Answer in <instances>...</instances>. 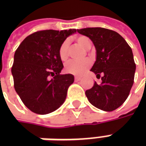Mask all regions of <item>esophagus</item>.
Wrapping results in <instances>:
<instances>
[{
	"instance_id": "obj_1",
	"label": "esophagus",
	"mask_w": 146,
	"mask_h": 146,
	"mask_svg": "<svg viewBox=\"0 0 146 146\" xmlns=\"http://www.w3.org/2000/svg\"><path fill=\"white\" fill-rule=\"evenodd\" d=\"M80 79H81V77H80V76H75V81H79Z\"/></svg>"
}]
</instances>
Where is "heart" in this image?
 I'll return each mask as SVG.
<instances>
[{
  "mask_svg": "<svg viewBox=\"0 0 146 146\" xmlns=\"http://www.w3.org/2000/svg\"><path fill=\"white\" fill-rule=\"evenodd\" d=\"M76 40L83 48L88 50L92 48V41L87 36H80L76 37ZM69 48L70 43L68 40H65L58 48V55L62 61H66L69 57ZM92 65L90 59H84L83 61H70L65 65V70L68 73L73 75H81L88 69Z\"/></svg>",
  "mask_w": 146,
  "mask_h": 146,
  "instance_id": "b5f03b06",
  "label": "heart"
}]
</instances>
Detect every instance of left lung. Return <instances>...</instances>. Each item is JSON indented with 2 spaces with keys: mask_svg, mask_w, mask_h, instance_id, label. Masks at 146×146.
Returning <instances> with one entry per match:
<instances>
[{
  "mask_svg": "<svg viewBox=\"0 0 146 146\" xmlns=\"http://www.w3.org/2000/svg\"><path fill=\"white\" fill-rule=\"evenodd\" d=\"M77 32L92 40L96 50V60L91 71L102 76L85 92L95 107L110 112L125 102L134 84L136 70L133 52L124 39L115 31L101 27L84 28Z\"/></svg>",
  "mask_w": 146,
  "mask_h": 146,
  "instance_id": "obj_1",
  "label": "left lung"
}]
</instances>
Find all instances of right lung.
Segmentation results:
<instances>
[{"instance_id":"add662e5","label":"right lung","mask_w":146,"mask_h":146,"mask_svg":"<svg viewBox=\"0 0 146 146\" xmlns=\"http://www.w3.org/2000/svg\"><path fill=\"white\" fill-rule=\"evenodd\" d=\"M76 32L75 29L38 31L24 39L15 52L11 68L15 90L33 113H52L66 100L74 76L70 73L60 74L63 64L58 48Z\"/></svg>"}]
</instances>
